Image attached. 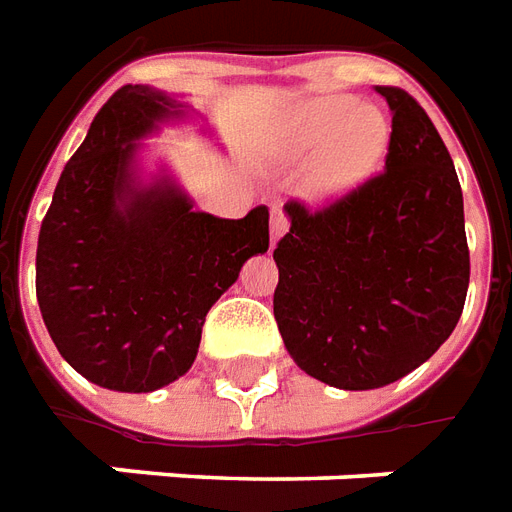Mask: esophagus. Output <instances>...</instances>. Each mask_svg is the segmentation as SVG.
Masks as SVG:
<instances>
[{
  "label": "esophagus",
  "instance_id": "34e87169",
  "mask_svg": "<svg viewBox=\"0 0 512 512\" xmlns=\"http://www.w3.org/2000/svg\"><path fill=\"white\" fill-rule=\"evenodd\" d=\"M286 228H289V220H286V215L281 212V209H275L273 217H270V239H273V245L278 242V239L284 237Z\"/></svg>",
  "mask_w": 512,
  "mask_h": 512
}]
</instances>
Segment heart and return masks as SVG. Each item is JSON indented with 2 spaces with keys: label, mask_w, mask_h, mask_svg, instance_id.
<instances>
[{
  "label": "heart",
  "mask_w": 512,
  "mask_h": 512,
  "mask_svg": "<svg viewBox=\"0 0 512 512\" xmlns=\"http://www.w3.org/2000/svg\"><path fill=\"white\" fill-rule=\"evenodd\" d=\"M389 118L353 96H317L289 112L281 132L286 162L311 160L306 198L311 204H333L355 192L383 165L389 151Z\"/></svg>",
  "instance_id": "heart-1"
}]
</instances>
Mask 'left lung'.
I'll list each match as a JSON object with an SVG mask.
<instances>
[{"label": "left lung", "instance_id": "8db88e82", "mask_svg": "<svg viewBox=\"0 0 512 512\" xmlns=\"http://www.w3.org/2000/svg\"><path fill=\"white\" fill-rule=\"evenodd\" d=\"M386 168L322 212L289 201L278 264V331L306 375L333 389L389 386L455 331L469 289L463 192L427 112L400 88Z\"/></svg>", "mask_w": 512, "mask_h": 512}]
</instances>
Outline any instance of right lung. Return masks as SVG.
I'll list each match as a JSON object with an SVG mask.
<instances>
[{"label": "right lung", "mask_w": 512, "mask_h": 512, "mask_svg": "<svg viewBox=\"0 0 512 512\" xmlns=\"http://www.w3.org/2000/svg\"><path fill=\"white\" fill-rule=\"evenodd\" d=\"M190 101L126 85L93 118L43 217L35 289L54 347L101 389L146 394L190 372L206 311L270 248V209L195 212L148 137L190 123ZM204 132V129H201Z\"/></svg>", "instance_id": "obj_1"}]
</instances>
